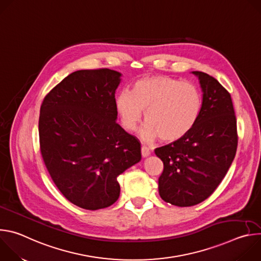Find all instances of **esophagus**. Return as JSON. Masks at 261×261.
Wrapping results in <instances>:
<instances>
[{"label":"esophagus","instance_id":"1","mask_svg":"<svg viewBox=\"0 0 261 261\" xmlns=\"http://www.w3.org/2000/svg\"><path fill=\"white\" fill-rule=\"evenodd\" d=\"M141 155H142L143 158H145V157H147V156H150V155H151L150 148H148V147L145 146V145L141 146Z\"/></svg>","mask_w":261,"mask_h":261}]
</instances>
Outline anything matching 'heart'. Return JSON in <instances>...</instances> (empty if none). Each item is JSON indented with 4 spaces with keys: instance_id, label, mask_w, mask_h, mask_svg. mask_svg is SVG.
I'll use <instances>...</instances> for the list:
<instances>
[{
    "instance_id": "1",
    "label": "heart",
    "mask_w": 261,
    "mask_h": 261,
    "mask_svg": "<svg viewBox=\"0 0 261 261\" xmlns=\"http://www.w3.org/2000/svg\"><path fill=\"white\" fill-rule=\"evenodd\" d=\"M116 108L122 126L130 132L138 128L145 111L143 140L160 137L164 141H175L197 123L202 96L191 83L163 75L145 76L135 83L132 92L123 91L118 95Z\"/></svg>"
}]
</instances>
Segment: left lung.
<instances>
[{
    "mask_svg": "<svg viewBox=\"0 0 261 261\" xmlns=\"http://www.w3.org/2000/svg\"><path fill=\"white\" fill-rule=\"evenodd\" d=\"M202 90V109L193 129L155 154L164 165L161 198L176 206L205 200L226 175L237 153V118L230 94L213 76L193 71Z\"/></svg>",
    "mask_w": 261,
    "mask_h": 261,
    "instance_id": "1",
    "label": "left lung"
}]
</instances>
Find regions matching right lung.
Here are the masks:
<instances>
[{
  "label": "right lung",
  "mask_w": 261,
  "mask_h": 261,
  "mask_svg": "<svg viewBox=\"0 0 261 261\" xmlns=\"http://www.w3.org/2000/svg\"><path fill=\"white\" fill-rule=\"evenodd\" d=\"M121 76L107 68L75 71L40 107L44 164L61 193L85 210L114 204L121 191L117 177L141 159L139 140L116 122Z\"/></svg>",
  "instance_id": "1"
}]
</instances>
